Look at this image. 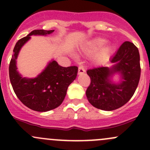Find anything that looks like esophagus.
<instances>
[{"mask_svg": "<svg viewBox=\"0 0 150 150\" xmlns=\"http://www.w3.org/2000/svg\"><path fill=\"white\" fill-rule=\"evenodd\" d=\"M84 72H85L84 68L82 66L79 67H78V74H79V75H82V74H83Z\"/></svg>", "mask_w": 150, "mask_h": 150, "instance_id": "1", "label": "esophagus"}]
</instances>
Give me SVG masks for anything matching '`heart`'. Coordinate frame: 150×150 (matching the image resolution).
I'll return each instance as SVG.
<instances>
[{
	"label": "heart",
	"instance_id": "heart-1",
	"mask_svg": "<svg viewBox=\"0 0 150 150\" xmlns=\"http://www.w3.org/2000/svg\"><path fill=\"white\" fill-rule=\"evenodd\" d=\"M107 41V40L105 38H96L93 39L86 43L83 47L84 51L87 54H93L98 51L101 47H103L106 44ZM112 49V45L110 44L107 46H104L101 50H99L100 51L96 53V55L93 57V62L96 64H100L106 61L110 57Z\"/></svg>",
	"mask_w": 150,
	"mask_h": 150
}]
</instances>
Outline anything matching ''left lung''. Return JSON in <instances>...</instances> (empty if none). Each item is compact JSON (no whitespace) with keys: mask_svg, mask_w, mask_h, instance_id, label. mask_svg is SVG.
Masks as SVG:
<instances>
[{"mask_svg":"<svg viewBox=\"0 0 150 150\" xmlns=\"http://www.w3.org/2000/svg\"><path fill=\"white\" fill-rule=\"evenodd\" d=\"M111 67H100L88 69L91 83L86 96L91 105L99 110L111 111L126 104L131 99L140 79V56L137 47L125 41L112 57ZM116 73L121 81L114 84L111 78Z\"/></svg>","mask_w":150,"mask_h":150,"instance_id":"1","label":"left lung"}]
</instances>
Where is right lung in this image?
Returning <instances> with one entry per match:
<instances>
[{
	"label": "right lung",
	"mask_w": 150,
	"mask_h": 150,
	"mask_svg": "<svg viewBox=\"0 0 150 150\" xmlns=\"http://www.w3.org/2000/svg\"><path fill=\"white\" fill-rule=\"evenodd\" d=\"M54 30H35L16 42L9 64V78L13 91L26 107L38 112L54 110L64 101L68 86L76 78V66L64 67L55 60L48 64L36 78H23L16 67V59L22 47L31 35H47Z\"/></svg>",
	"instance_id": "add662e5"
}]
</instances>
